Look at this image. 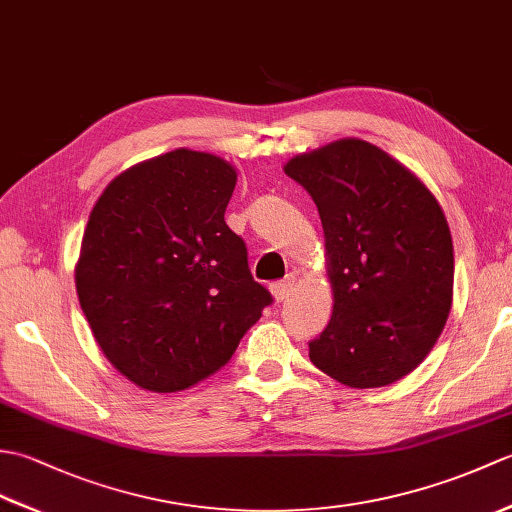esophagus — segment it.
Wrapping results in <instances>:
<instances>
[{"label": "esophagus", "instance_id": "obj_1", "mask_svg": "<svg viewBox=\"0 0 512 512\" xmlns=\"http://www.w3.org/2000/svg\"><path fill=\"white\" fill-rule=\"evenodd\" d=\"M270 292H273L275 301H286L292 297V292H295V279L288 277L284 281H277V284L270 286Z\"/></svg>", "mask_w": 512, "mask_h": 512}]
</instances>
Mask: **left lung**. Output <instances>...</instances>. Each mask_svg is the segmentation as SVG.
<instances>
[{"mask_svg": "<svg viewBox=\"0 0 512 512\" xmlns=\"http://www.w3.org/2000/svg\"><path fill=\"white\" fill-rule=\"evenodd\" d=\"M319 209L332 319L310 361L356 389L413 372L453 301L451 231L427 184L387 151L343 138L286 162Z\"/></svg>", "mask_w": 512, "mask_h": 512, "instance_id": "left-lung-1", "label": "left lung"}]
</instances>
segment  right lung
<instances>
[{
    "label": "right lung",
    "mask_w": 512,
    "mask_h": 512,
    "mask_svg": "<svg viewBox=\"0 0 512 512\" xmlns=\"http://www.w3.org/2000/svg\"><path fill=\"white\" fill-rule=\"evenodd\" d=\"M235 182L224 158L176 149L118 173L94 204L76 295L107 361L138 387L209 378L273 301L224 222Z\"/></svg>",
    "instance_id": "obj_1"
}]
</instances>
